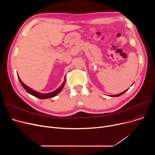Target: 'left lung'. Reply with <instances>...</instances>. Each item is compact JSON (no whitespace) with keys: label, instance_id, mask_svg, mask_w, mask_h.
<instances>
[{"label":"left lung","instance_id":"1","mask_svg":"<svg viewBox=\"0 0 155 155\" xmlns=\"http://www.w3.org/2000/svg\"><path fill=\"white\" fill-rule=\"evenodd\" d=\"M126 91H127V90H126V91H124L123 92L120 93V94H117V95H112V97H118V96H120V95H123L124 93H125Z\"/></svg>","mask_w":155,"mask_h":155}]
</instances>
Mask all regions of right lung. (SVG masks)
I'll return each instance as SVG.
<instances>
[{
  "instance_id": "right-lung-1",
  "label": "right lung",
  "mask_w": 155,
  "mask_h": 155,
  "mask_svg": "<svg viewBox=\"0 0 155 155\" xmlns=\"http://www.w3.org/2000/svg\"><path fill=\"white\" fill-rule=\"evenodd\" d=\"M18 78H19V80L20 83L21 84L22 86L23 87V88H24V89H25L26 91L28 93H29V94H31L32 95H33V96L37 97V98L41 99L52 98V97L56 96L57 94H58L61 91V90H62L63 87H64V85L65 82H66V81H64V82L62 84V85H61V87H60L58 89H57L56 91H54V92H53L48 93V94H41V93H39V92H36V91L32 90V89L30 88L29 87H28L27 85H26L25 84H24L22 82L21 80L19 78V77H18Z\"/></svg>"
}]
</instances>
